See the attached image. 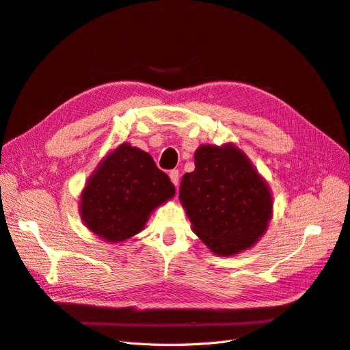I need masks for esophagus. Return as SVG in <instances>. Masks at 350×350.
I'll return each mask as SVG.
<instances>
[{
	"mask_svg": "<svg viewBox=\"0 0 350 350\" xmlns=\"http://www.w3.org/2000/svg\"><path fill=\"white\" fill-rule=\"evenodd\" d=\"M170 178H171V180H172V184L176 187V185L179 184V171H178V170H172V171L170 172Z\"/></svg>",
	"mask_w": 350,
	"mask_h": 350,
	"instance_id": "34e87169",
	"label": "esophagus"
}]
</instances>
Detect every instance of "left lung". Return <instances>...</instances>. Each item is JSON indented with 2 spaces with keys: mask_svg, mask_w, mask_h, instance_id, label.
I'll list each match as a JSON object with an SVG mask.
<instances>
[{
  "mask_svg": "<svg viewBox=\"0 0 350 350\" xmlns=\"http://www.w3.org/2000/svg\"><path fill=\"white\" fill-rule=\"evenodd\" d=\"M179 200L192 231L217 256L253 247L273 215L269 184L232 144L195 150V170L183 176Z\"/></svg>",
  "mask_w": 350,
  "mask_h": 350,
  "instance_id": "8db88e82",
  "label": "left lung"
}]
</instances>
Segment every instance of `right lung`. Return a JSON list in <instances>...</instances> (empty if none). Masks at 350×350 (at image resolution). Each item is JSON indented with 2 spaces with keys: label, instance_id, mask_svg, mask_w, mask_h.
<instances>
[{
  "label": "right lung",
  "instance_id": "1",
  "mask_svg": "<svg viewBox=\"0 0 350 350\" xmlns=\"http://www.w3.org/2000/svg\"><path fill=\"white\" fill-rule=\"evenodd\" d=\"M175 195L170 176L148 152L122 144L107 153L80 195L85 226L106 243L141 232L152 211Z\"/></svg>",
  "mask_w": 350,
  "mask_h": 350
}]
</instances>
